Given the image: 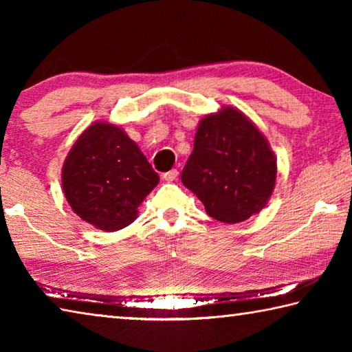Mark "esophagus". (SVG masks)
Returning <instances> with one entry per match:
<instances>
[{
    "instance_id": "34e87169",
    "label": "esophagus",
    "mask_w": 352,
    "mask_h": 352,
    "mask_svg": "<svg viewBox=\"0 0 352 352\" xmlns=\"http://www.w3.org/2000/svg\"><path fill=\"white\" fill-rule=\"evenodd\" d=\"M178 177V170L177 169H170L169 172H164L163 174V178L166 182H175Z\"/></svg>"
}]
</instances>
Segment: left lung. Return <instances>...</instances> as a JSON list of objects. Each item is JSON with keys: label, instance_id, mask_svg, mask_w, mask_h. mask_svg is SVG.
<instances>
[{"label": "left lung", "instance_id": "left-lung-1", "mask_svg": "<svg viewBox=\"0 0 352 352\" xmlns=\"http://www.w3.org/2000/svg\"><path fill=\"white\" fill-rule=\"evenodd\" d=\"M182 182L205 205L208 216L239 223L269 201L276 182V157L242 111L225 107L201 118Z\"/></svg>", "mask_w": 352, "mask_h": 352}]
</instances>
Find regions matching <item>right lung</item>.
Returning <instances> with one entry per match:
<instances>
[{"label":"right lung","mask_w":352,"mask_h":352,"mask_svg":"<svg viewBox=\"0 0 352 352\" xmlns=\"http://www.w3.org/2000/svg\"><path fill=\"white\" fill-rule=\"evenodd\" d=\"M160 177L122 129L94 122L71 147L62 169L69 206L99 230L126 228Z\"/></svg>","instance_id":"add662e5"}]
</instances>
